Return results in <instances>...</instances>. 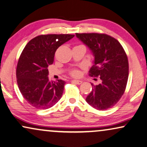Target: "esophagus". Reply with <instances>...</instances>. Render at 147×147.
<instances>
[{"instance_id": "34e87169", "label": "esophagus", "mask_w": 147, "mask_h": 147, "mask_svg": "<svg viewBox=\"0 0 147 147\" xmlns=\"http://www.w3.org/2000/svg\"><path fill=\"white\" fill-rule=\"evenodd\" d=\"M72 82H73V83H75L77 84H80L82 82V80H72Z\"/></svg>"}]
</instances>
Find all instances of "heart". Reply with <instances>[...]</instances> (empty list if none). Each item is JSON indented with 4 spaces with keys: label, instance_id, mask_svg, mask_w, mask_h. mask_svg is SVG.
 <instances>
[{
    "label": "heart",
    "instance_id": "obj_1",
    "mask_svg": "<svg viewBox=\"0 0 147 147\" xmlns=\"http://www.w3.org/2000/svg\"><path fill=\"white\" fill-rule=\"evenodd\" d=\"M80 71L77 69H73L71 71V74L72 76H78L80 75Z\"/></svg>",
    "mask_w": 147,
    "mask_h": 147
}]
</instances>
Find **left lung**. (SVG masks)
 <instances>
[{"label":"left lung","instance_id":"8db88e82","mask_svg":"<svg viewBox=\"0 0 147 147\" xmlns=\"http://www.w3.org/2000/svg\"><path fill=\"white\" fill-rule=\"evenodd\" d=\"M76 36L92 53L94 65L89 75L98 77L100 84L92 86L86 101L97 110L114 106L125 92L129 77V62L126 53L117 39L98 33H76Z\"/></svg>","mask_w":147,"mask_h":147}]
</instances>
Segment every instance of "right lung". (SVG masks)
Returning a JSON list of instances; mask_svg holds the SVG:
<instances>
[{
    "label": "right lung",
    "mask_w": 147,
    "mask_h": 147,
    "mask_svg": "<svg viewBox=\"0 0 147 147\" xmlns=\"http://www.w3.org/2000/svg\"><path fill=\"white\" fill-rule=\"evenodd\" d=\"M74 36V34H42L27 43L22 51L16 67L17 84L28 104L38 109L54 106L63 93L65 82H50L49 65L60 46Z\"/></svg>",
    "instance_id": "right-lung-1"
}]
</instances>
